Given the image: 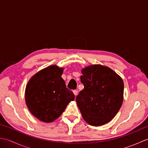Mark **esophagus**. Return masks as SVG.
Here are the masks:
<instances>
[{"mask_svg":"<svg viewBox=\"0 0 148 148\" xmlns=\"http://www.w3.org/2000/svg\"><path fill=\"white\" fill-rule=\"evenodd\" d=\"M73 93H74V94L75 95V96H77V93H78V92H77V90H74L73 91Z\"/></svg>","mask_w":148,"mask_h":148,"instance_id":"obj_1","label":"esophagus"}]
</instances>
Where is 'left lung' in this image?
<instances>
[{
	"label": "left lung",
	"mask_w": 148,
	"mask_h": 148,
	"mask_svg": "<svg viewBox=\"0 0 148 148\" xmlns=\"http://www.w3.org/2000/svg\"><path fill=\"white\" fill-rule=\"evenodd\" d=\"M82 74L84 89L76 97L77 105L89 125H104L111 121L122 105L123 81L111 69L101 65L84 68Z\"/></svg>",
	"instance_id": "obj_1"
}]
</instances>
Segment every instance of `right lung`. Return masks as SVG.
<instances>
[{
    "label": "right lung",
    "mask_w": 148,
    "mask_h": 148,
    "mask_svg": "<svg viewBox=\"0 0 148 148\" xmlns=\"http://www.w3.org/2000/svg\"><path fill=\"white\" fill-rule=\"evenodd\" d=\"M63 69L55 65L44 69L31 78L25 90L26 104L39 120L50 123L64 111L75 95L61 76Z\"/></svg>",
    "instance_id": "right-lung-1"
}]
</instances>
